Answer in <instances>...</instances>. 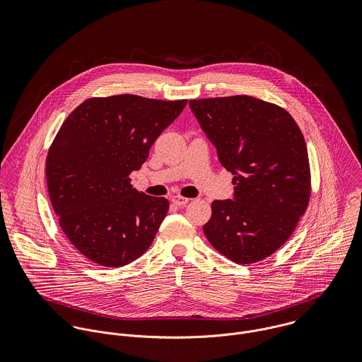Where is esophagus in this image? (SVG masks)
<instances>
[{"label": "esophagus", "instance_id": "esophagus-1", "mask_svg": "<svg viewBox=\"0 0 362 362\" xmlns=\"http://www.w3.org/2000/svg\"><path fill=\"white\" fill-rule=\"evenodd\" d=\"M171 202H173L174 205H177V206H185V205L189 202V199H188V198H185V197L174 195V197L171 198Z\"/></svg>", "mask_w": 362, "mask_h": 362}]
</instances>
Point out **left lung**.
I'll return each instance as SVG.
<instances>
[{"mask_svg":"<svg viewBox=\"0 0 362 362\" xmlns=\"http://www.w3.org/2000/svg\"><path fill=\"white\" fill-rule=\"evenodd\" d=\"M221 165L234 174V199L214 201L204 233L226 258L250 264L293 234L310 198L304 135L283 107L247 95L189 100Z\"/></svg>","mask_w":362,"mask_h":362,"instance_id":"obj_1","label":"left lung"}]
</instances>
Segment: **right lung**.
Masks as SVG:
<instances>
[{"label":"right lung","instance_id":"add662e5","mask_svg":"<svg viewBox=\"0 0 362 362\" xmlns=\"http://www.w3.org/2000/svg\"><path fill=\"white\" fill-rule=\"evenodd\" d=\"M187 102L92 98L62 122L46 158L47 188L64 234L83 257L119 267L148 251L168 201L135 189L129 174Z\"/></svg>","mask_w":362,"mask_h":362}]
</instances>
